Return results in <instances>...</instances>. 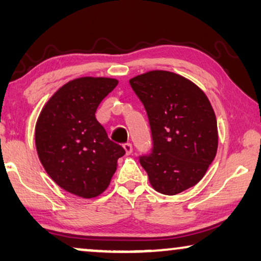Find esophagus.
Instances as JSON below:
<instances>
[{"label":"esophagus","instance_id":"1","mask_svg":"<svg viewBox=\"0 0 261 261\" xmlns=\"http://www.w3.org/2000/svg\"><path fill=\"white\" fill-rule=\"evenodd\" d=\"M123 148L124 151H126V154L129 155L132 152H133V147H132V144H129V142H127V144L123 145Z\"/></svg>","mask_w":261,"mask_h":261}]
</instances>
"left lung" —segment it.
I'll return each instance as SVG.
<instances>
[{"mask_svg":"<svg viewBox=\"0 0 261 261\" xmlns=\"http://www.w3.org/2000/svg\"><path fill=\"white\" fill-rule=\"evenodd\" d=\"M153 138L140 164L155 191L176 195L204 177L219 145L216 116L204 91L180 74L153 70L130 78Z\"/></svg>","mask_w":261,"mask_h":261,"instance_id":"8db88e82","label":"left lung"}]
</instances>
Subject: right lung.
Returning <instances> with one entry per match:
<instances>
[{
    "instance_id": "add662e5",
    "label": "right lung",
    "mask_w": 261,
    "mask_h": 261,
    "mask_svg": "<svg viewBox=\"0 0 261 261\" xmlns=\"http://www.w3.org/2000/svg\"><path fill=\"white\" fill-rule=\"evenodd\" d=\"M119 81L80 77L60 87L41 109L35 124V147L53 181L82 198L101 195L109 187L122 156V146L109 140L96 120L99 103Z\"/></svg>"
}]
</instances>
